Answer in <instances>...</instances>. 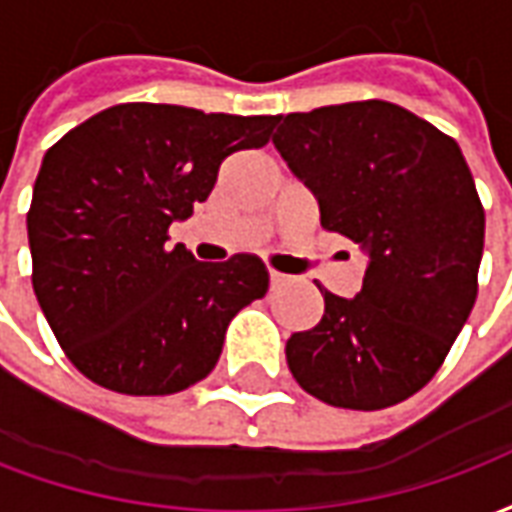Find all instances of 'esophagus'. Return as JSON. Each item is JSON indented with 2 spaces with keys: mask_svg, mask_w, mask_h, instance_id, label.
<instances>
[{
  "mask_svg": "<svg viewBox=\"0 0 512 512\" xmlns=\"http://www.w3.org/2000/svg\"><path fill=\"white\" fill-rule=\"evenodd\" d=\"M268 279H271V288H279V285H288V282H290L288 274H282V271H274V268L268 271Z\"/></svg>",
  "mask_w": 512,
  "mask_h": 512,
  "instance_id": "obj_1",
  "label": "esophagus"
}]
</instances>
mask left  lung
<instances>
[{"label":"left lung","mask_w":512,"mask_h":512,"mask_svg":"<svg viewBox=\"0 0 512 512\" xmlns=\"http://www.w3.org/2000/svg\"><path fill=\"white\" fill-rule=\"evenodd\" d=\"M271 142L318 200L321 227L367 255L354 299L323 290V318L285 345L301 389L376 411L444 362L477 299L485 213L455 139L386 101L274 120Z\"/></svg>","instance_id":"8db88e82"}]
</instances>
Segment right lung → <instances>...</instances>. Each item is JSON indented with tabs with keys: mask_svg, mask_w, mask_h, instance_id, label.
<instances>
[{
	"mask_svg": "<svg viewBox=\"0 0 512 512\" xmlns=\"http://www.w3.org/2000/svg\"><path fill=\"white\" fill-rule=\"evenodd\" d=\"M277 117L120 104L43 156L27 213L32 288L65 356L123 395H172L219 362L235 312L263 299L255 255L200 263L169 224L208 200L222 161Z\"/></svg>",
	"mask_w": 512,
	"mask_h": 512,
	"instance_id": "obj_1",
	"label": "right lung"
}]
</instances>
